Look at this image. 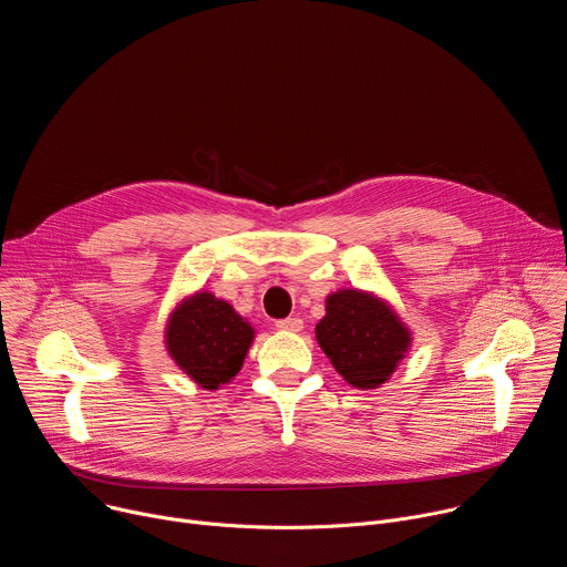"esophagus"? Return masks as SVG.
Here are the masks:
<instances>
[{
    "label": "esophagus",
    "instance_id": "34e87169",
    "mask_svg": "<svg viewBox=\"0 0 567 567\" xmlns=\"http://www.w3.org/2000/svg\"><path fill=\"white\" fill-rule=\"evenodd\" d=\"M276 328H278V330H282V332H291V334H296V332H300V330H302V320H300V318H296V316H287V318H282V320H278V322H276Z\"/></svg>",
    "mask_w": 567,
    "mask_h": 567
}]
</instances>
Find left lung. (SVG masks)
<instances>
[{"mask_svg":"<svg viewBox=\"0 0 567 567\" xmlns=\"http://www.w3.org/2000/svg\"><path fill=\"white\" fill-rule=\"evenodd\" d=\"M316 341L346 383L381 388L413 348V332L396 309L368 289H337L316 322Z\"/></svg>","mask_w":567,"mask_h":567,"instance_id":"obj_1","label":"left lung"}]
</instances>
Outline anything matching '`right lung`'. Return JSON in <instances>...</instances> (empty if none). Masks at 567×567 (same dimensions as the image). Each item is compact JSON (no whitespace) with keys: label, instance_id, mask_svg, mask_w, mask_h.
I'll list each match as a JSON object with an SVG mask.
<instances>
[{"label":"right lung","instance_id":"obj_1","mask_svg":"<svg viewBox=\"0 0 567 567\" xmlns=\"http://www.w3.org/2000/svg\"><path fill=\"white\" fill-rule=\"evenodd\" d=\"M256 328L208 289L186 293L168 313L164 348L199 388L215 392L245 365Z\"/></svg>","mask_w":567,"mask_h":567}]
</instances>
